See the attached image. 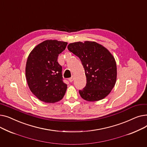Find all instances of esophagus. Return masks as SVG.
Here are the masks:
<instances>
[{"label":"esophagus","instance_id":"34e87169","mask_svg":"<svg viewBox=\"0 0 147 147\" xmlns=\"http://www.w3.org/2000/svg\"><path fill=\"white\" fill-rule=\"evenodd\" d=\"M74 80V76H72L71 78H70L69 79V82H73V81Z\"/></svg>","mask_w":147,"mask_h":147}]
</instances>
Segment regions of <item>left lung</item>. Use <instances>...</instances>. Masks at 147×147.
Returning a JSON list of instances; mask_svg holds the SVG:
<instances>
[{
	"mask_svg": "<svg viewBox=\"0 0 147 147\" xmlns=\"http://www.w3.org/2000/svg\"><path fill=\"white\" fill-rule=\"evenodd\" d=\"M68 49L78 56L86 76V84L79 90L81 97L88 101H96L109 95L117 78L114 58L103 46L86 41L69 44Z\"/></svg>",
	"mask_w": 147,
	"mask_h": 147,
	"instance_id": "left-lung-1",
	"label": "left lung"
}]
</instances>
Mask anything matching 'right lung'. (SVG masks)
<instances>
[{
	"mask_svg": "<svg viewBox=\"0 0 147 147\" xmlns=\"http://www.w3.org/2000/svg\"><path fill=\"white\" fill-rule=\"evenodd\" d=\"M67 42L48 40L38 44L28 57L26 76L28 87L40 101L54 103L63 99L67 88L63 81L59 54Z\"/></svg>",
	"mask_w": 147,
	"mask_h": 147,
	"instance_id": "right-lung-1",
	"label": "right lung"
}]
</instances>
